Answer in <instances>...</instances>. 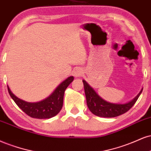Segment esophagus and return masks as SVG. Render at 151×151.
Here are the masks:
<instances>
[{
    "mask_svg": "<svg viewBox=\"0 0 151 151\" xmlns=\"http://www.w3.org/2000/svg\"><path fill=\"white\" fill-rule=\"evenodd\" d=\"M83 74V70L80 68H76L74 69L73 70V76L75 77H80V76H82Z\"/></svg>",
    "mask_w": 151,
    "mask_h": 151,
    "instance_id": "obj_1",
    "label": "esophagus"
}]
</instances>
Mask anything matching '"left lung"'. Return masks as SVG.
<instances>
[{"mask_svg": "<svg viewBox=\"0 0 151 151\" xmlns=\"http://www.w3.org/2000/svg\"><path fill=\"white\" fill-rule=\"evenodd\" d=\"M83 82L88 109L93 114L100 117H115L124 114L136 103L143 90L141 89L139 93L128 102L124 104L112 103L102 99L85 80H83Z\"/></svg>", "mask_w": 151, "mask_h": 151, "instance_id": "obj_1", "label": "left lung"}]
</instances>
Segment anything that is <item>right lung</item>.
<instances>
[{"label": "right lung", "mask_w": 151, "mask_h": 151, "mask_svg": "<svg viewBox=\"0 0 151 151\" xmlns=\"http://www.w3.org/2000/svg\"><path fill=\"white\" fill-rule=\"evenodd\" d=\"M73 76H70L57 86L49 96L36 102H29L16 97L8 86L10 97L22 110L28 116L36 119H50L56 116L63 107L64 92L73 81Z\"/></svg>", "instance_id": "obj_1"}]
</instances>
